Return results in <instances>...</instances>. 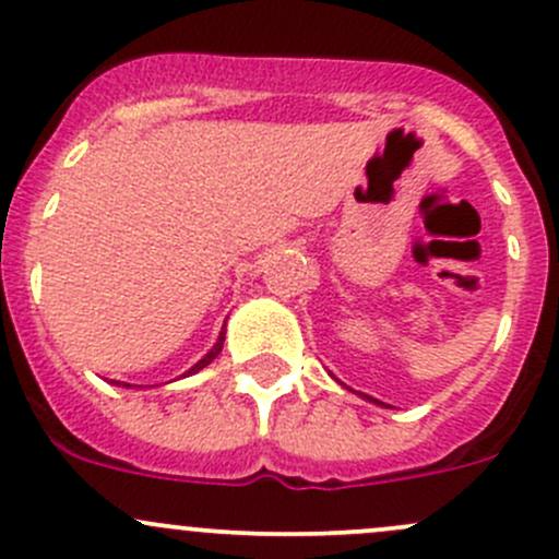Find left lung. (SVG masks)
Here are the masks:
<instances>
[{"label": "left lung", "instance_id": "1", "mask_svg": "<svg viewBox=\"0 0 559 559\" xmlns=\"http://www.w3.org/2000/svg\"><path fill=\"white\" fill-rule=\"evenodd\" d=\"M362 397L370 400V403H376V405H384V403H379V400H376V397H370V394H362Z\"/></svg>", "mask_w": 559, "mask_h": 559}]
</instances>
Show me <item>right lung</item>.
Returning <instances> with one entry per match:
<instances>
[{"mask_svg":"<svg viewBox=\"0 0 559 559\" xmlns=\"http://www.w3.org/2000/svg\"><path fill=\"white\" fill-rule=\"evenodd\" d=\"M224 326H227V324H224ZM224 326H222V332H218V341H216V343H213V348H211V352H207V354H205V357H202V359H200V362H197V365H194V368H189V370H186V373H183V376H191V373H200V370H202V368H205V365H211V362H213V359H216V357H218V354H222V348H224V335H227V330H224ZM112 384H121V381H112ZM121 386H127V389H134L132 384H121Z\"/></svg>","mask_w":559,"mask_h":559,"instance_id":"add662e5","label":"right lung"}]
</instances>
